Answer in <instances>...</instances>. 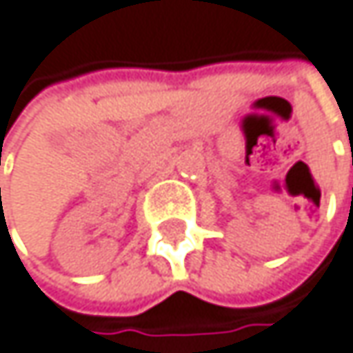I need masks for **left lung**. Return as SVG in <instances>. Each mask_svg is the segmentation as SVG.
Here are the masks:
<instances>
[{
  "mask_svg": "<svg viewBox=\"0 0 353 353\" xmlns=\"http://www.w3.org/2000/svg\"><path fill=\"white\" fill-rule=\"evenodd\" d=\"M352 154H353V150H352ZM352 161H353V157H352ZM352 192H353V190H352Z\"/></svg>",
  "mask_w": 353,
  "mask_h": 353,
  "instance_id": "1",
  "label": "left lung"
}]
</instances>
